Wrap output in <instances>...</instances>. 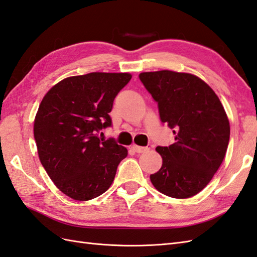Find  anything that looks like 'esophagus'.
Segmentation results:
<instances>
[{
    "label": "esophagus",
    "instance_id": "obj_1",
    "mask_svg": "<svg viewBox=\"0 0 257 257\" xmlns=\"http://www.w3.org/2000/svg\"><path fill=\"white\" fill-rule=\"evenodd\" d=\"M131 149H133V150L135 152H137V153H143V152L149 151V149H150V148H148V147H139V146H137V145H133V146H131Z\"/></svg>",
    "mask_w": 257,
    "mask_h": 257
}]
</instances>
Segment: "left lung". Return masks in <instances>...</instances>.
<instances>
[{
  "label": "left lung",
  "instance_id": "left-lung-1",
  "mask_svg": "<svg viewBox=\"0 0 257 257\" xmlns=\"http://www.w3.org/2000/svg\"><path fill=\"white\" fill-rule=\"evenodd\" d=\"M139 79L158 103L161 121L175 135L169 147H157L162 168L150 175L160 193L189 198L204 189L221 165L230 140V123L212 88L189 73L163 70Z\"/></svg>",
  "mask_w": 257,
  "mask_h": 257
}]
</instances>
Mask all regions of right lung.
I'll return each mask as SVG.
<instances>
[{
    "instance_id": "right-lung-1",
    "label": "right lung",
    "mask_w": 257,
    "mask_h": 257,
    "mask_svg": "<svg viewBox=\"0 0 257 257\" xmlns=\"http://www.w3.org/2000/svg\"><path fill=\"white\" fill-rule=\"evenodd\" d=\"M129 73L92 72L70 76L49 89L34 123L38 156L47 174L70 198L86 201L104 194L114 182L127 149L114 139H99L111 126L117 94Z\"/></svg>"
}]
</instances>
